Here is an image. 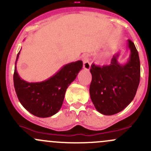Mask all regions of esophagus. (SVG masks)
<instances>
[{"label": "esophagus", "instance_id": "esophagus-1", "mask_svg": "<svg viewBox=\"0 0 151 151\" xmlns=\"http://www.w3.org/2000/svg\"><path fill=\"white\" fill-rule=\"evenodd\" d=\"M83 68L86 70H90V63L88 56H84L83 58Z\"/></svg>", "mask_w": 151, "mask_h": 151}]
</instances>
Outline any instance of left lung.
Masks as SVG:
<instances>
[{
  "instance_id": "obj_1",
  "label": "left lung",
  "mask_w": 151,
  "mask_h": 151,
  "mask_svg": "<svg viewBox=\"0 0 151 151\" xmlns=\"http://www.w3.org/2000/svg\"><path fill=\"white\" fill-rule=\"evenodd\" d=\"M127 46L130 55L124 64L118 62L119 53H117L109 65H91L90 98L96 110L104 115L122 111L135 96L140 79V62L138 52L130 40Z\"/></svg>"
}]
</instances>
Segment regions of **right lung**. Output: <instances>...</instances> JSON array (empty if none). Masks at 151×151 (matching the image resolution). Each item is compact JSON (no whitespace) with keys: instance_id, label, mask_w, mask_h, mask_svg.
<instances>
[{"instance_id":"1","label":"right lung","mask_w":151,"mask_h":151,"mask_svg":"<svg viewBox=\"0 0 151 151\" xmlns=\"http://www.w3.org/2000/svg\"><path fill=\"white\" fill-rule=\"evenodd\" d=\"M17 54L14 74L16 93L21 104L29 113L40 118L54 115L63 104L66 89L82 69V61L71 62L62 66L53 76L40 82H28L17 71Z\"/></svg>"}]
</instances>
